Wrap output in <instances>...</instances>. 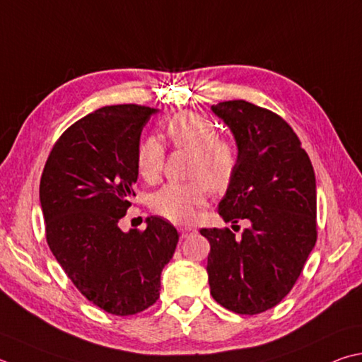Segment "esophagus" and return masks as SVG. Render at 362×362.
<instances>
[{"label":"esophagus","instance_id":"esophagus-1","mask_svg":"<svg viewBox=\"0 0 362 362\" xmlns=\"http://www.w3.org/2000/svg\"><path fill=\"white\" fill-rule=\"evenodd\" d=\"M196 231L194 228H189V226H185V228H180V238L182 239H187L189 234H193Z\"/></svg>","mask_w":362,"mask_h":362}]
</instances>
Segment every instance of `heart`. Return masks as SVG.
Listing matches in <instances>:
<instances>
[{
  "label": "heart",
  "mask_w": 362,
  "mask_h": 362,
  "mask_svg": "<svg viewBox=\"0 0 362 362\" xmlns=\"http://www.w3.org/2000/svg\"><path fill=\"white\" fill-rule=\"evenodd\" d=\"M164 133L175 148L193 153L189 175L183 183L170 182L150 196L155 214L174 223L192 221L209 196V187L221 192L231 183L238 168V152L229 141L218 137V129L209 118L196 112L174 115L164 124ZM164 148L153 136L141 142L136 155L137 173L144 180L158 179L163 169Z\"/></svg>",
  "instance_id": "heart-1"
}]
</instances>
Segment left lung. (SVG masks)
Wrapping results in <instances>:
<instances>
[{
	"label": "left lung",
	"mask_w": 362,
	"mask_h": 362,
	"mask_svg": "<svg viewBox=\"0 0 362 362\" xmlns=\"http://www.w3.org/2000/svg\"><path fill=\"white\" fill-rule=\"evenodd\" d=\"M212 112L238 144V168L218 214L250 226L240 238L228 228L201 229L210 244V294L228 310L256 315L291 291L317 242L315 173L299 137L272 110L235 100Z\"/></svg>",
	"instance_id": "obj_1"
}]
</instances>
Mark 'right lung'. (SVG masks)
Segmentation results:
<instances>
[{"mask_svg":"<svg viewBox=\"0 0 362 362\" xmlns=\"http://www.w3.org/2000/svg\"><path fill=\"white\" fill-rule=\"evenodd\" d=\"M155 112L118 104L85 115L55 142L39 185L52 253L85 298L118 317L155 304L179 242L161 216H148L144 231L118 226L136 196L141 133Z\"/></svg>","mask_w":362,"mask_h":362,"instance_id":"1","label":"right lung"}]
</instances>
